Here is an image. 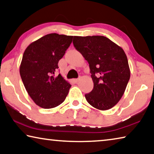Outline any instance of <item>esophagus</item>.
Instances as JSON below:
<instances>
[{
	"mask_svg": "<svg viewBox=\"0 0 154 154\" xmlns=\"http://www.w3.org/2000/svg\"><path fill=\"white\" fill-rule=\"evenodd\" d=\"M79 78H78V79H72V82H74V83H77L78 82H79Z\"/></svg>",
	"mask_w": 154,
	"mask_h": 154,
	"instance_id": "34e87169",
	"label": "esophagus"
}]
</instances>
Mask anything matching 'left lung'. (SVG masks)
<instances>
[{"label": "left lung", "mask_w": 154, "mask_h": 154, "mask_svg": "<svg viewBox=\"0 0 154 154\" xmlns=\"http://www.w3.org/2000/svg\"><path fill=\"white\" fill-rule=\"evenodd\" d=\"M73 45L88 62L94 88L85 97L90 105L107 110L120 101L130 78L123 48L101 35L74 36Z\"/></svg>", "instance_id": "left-lung-1"}]
</instances>
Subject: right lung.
<instances>
[{
	"label": "right lung",
	"mask_w": 154,
	"mask_h": 154,
	"mask_svg": "<svg viewBox=\"0 0 154 154\" xmlns=\"http://www.w3.org/2000/svg\"><path fill=\"white\" fill-rule=\"evenodd\" d=\"M73 36L47 34L31 43L24 51L20 74L29 96L45 109L62 103L71 85L60 74L55 77L58 62L64 55Z\"/></svg>",
	"instance_id": "1"
}]
</instances>
